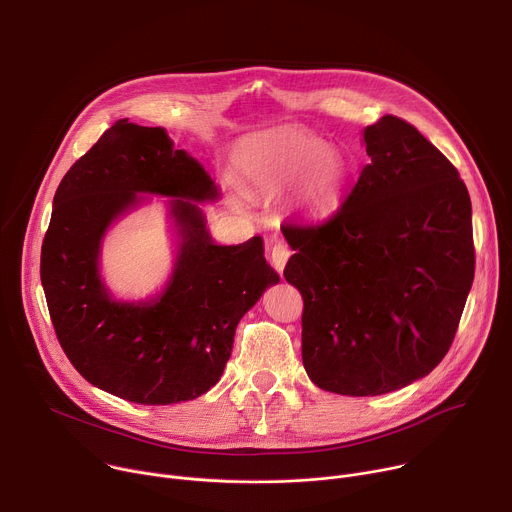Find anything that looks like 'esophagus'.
Segmentation results:
<instances>
[{
  "label": "esophagus",
  "instance_id": "1",
  "mask_svg": "<svg viewBox=\"0 0 512 512\" xmlns=\"http://www.w3.org/2000/svg\"><path fill=\"white\" fill-rule=\"evenodd\" d=\"M289 255H291V251H289V247L285 243H275L273 249H271V265L281 273L285 263H287V259H289Z\"/></svg>",
  "mask_w": 512,
  "mask_h": 512
}]
</instances>
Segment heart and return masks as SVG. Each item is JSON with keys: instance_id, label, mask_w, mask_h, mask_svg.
I'll use <instances>...</instances> for the list:
<instances>
[{"instance_id": "obj_1", "label": "heart", "mask_w": 512, "mask_h": 512, "mask_svg": "<svg viewBox=\"0 0 512 512\" xmlns=\"http://www.w3.org/2000/svg\"><path fill=\"white\" fill-rule=\"evenodd\" d=\"M237 162L247 180L265 188L296 182L312 169L302 192V204L312 212L334 204L346 176L340 152L328 150L326 141L294 129L247 137L239 145Z\"/></svg>"}]
</instances>
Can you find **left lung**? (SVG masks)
I'll list each match as a JSON object with an SVG mask.
<instances>
[{"label":"left lung","mask_w":512,"mask_h":512,"mask_svg":"<svg viewBox=\"0 0 512 512\" xmlns=\"http://www.w3.org/2000/svg\"><path fill=\"white\" fill-rule=\"evenodd\" d=\"M369 164L318 225L283 223L296 253L302 358L324 391L407 387L448 354L474 281L472 202L454 164L411 123L364 129Z\"/></svg>","instance_id":"obj_1"}]
</instances>
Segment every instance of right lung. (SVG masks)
I'll list each match as a JSON object with an SVG mask.
<instances>
[{
	"instance_id": "obj_1",
	"label": "right lung",
	"mask_w": 512,
	"mask_h": 512,
	"mask_svg": "<svg viewBox=\"0 0 512 512\" xmlns=\"http://www.w3.org/2000/svg\"><path fill=\"white\" fill-rule=\"evenodd\" d=\"M137 191L176 195L183 237L165 294L150 305L115 303L96 261L106 227ZM218 190L162 127L119 119L64 174L42 241L40 277L56 338L91 385L141 405L204 395L221 379L239 320L279 275L261 237L214 245L198 204Z\"/></svg>"
}]
</instances>
